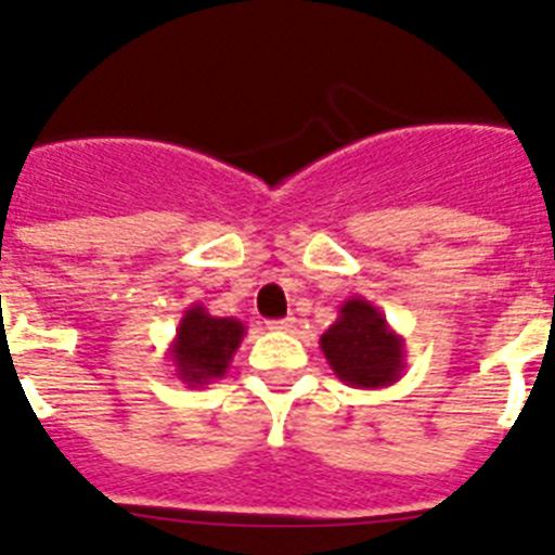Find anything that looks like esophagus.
<instances>
[{
  "label": "esophagus",
  "mask_w": 555,
  "mask_h": 555,
  "mask_svg": "<svg viewBox=\"0 0 555 555\" xmlns=\"http://www.w3.org/2000/svg\"><path fill=\"white\" fill-rule=\"evenodd\" d=\"M267 325H269V331H292V327L297 325V320H294V317H286V320L267 322Z\"/></svg>",
  "instance_id": "34e87169"
}]
</instances>
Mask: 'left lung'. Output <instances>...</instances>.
<instances>
[{"label":"left lung","mask_w":555,"mask_h":555,"mask_svg":"<svg viewBox=\"0 0 555 555\" xmlns=\"http://www.w3.org/2000/svg\"><path fill=\"white\" fill-rule=\"evenodd\" d=\"M333 375L352 389H384L405 372L403 336L391 331L380 308L364 297H350L320 336Z\"/></svg>","instance_id":"8db88e82"}]
</instances>
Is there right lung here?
Here are the masks:
<instances>
[{"mask_svg":"<svg viewBox=\"0 0 555 555\" xmlns=\"http://www.w3.org/2000/svg\"><path fill=\"white\" fill-rule=\"evenodd\" d=\"M247 333L244 322L233 317H210L203 302H194L180 320L169 345V361L175 375L191 389H203L210 380L228 375L235 350Z\"/></svg>","mask_w":555,"mask_h":555,"instance_id":"1","label":"right lung"}]
</instances>
